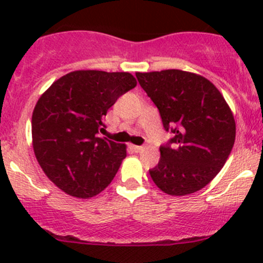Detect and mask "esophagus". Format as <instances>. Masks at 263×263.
<instances>
[{"mask_svg": "<svg viewBox=\"0 0 263 263\" xmlns=\"http://www.w3.org/2000/svg\"><path fill=\"white\" fill-rule=\"evenodd\" d=\"M132 150L135 151V153H142V151L145 150L144 146H136V145H132Z\"/></svg>", "mask_w": 263, "mask_h": 263, "instance_id": "esophagus-1", "label": "esophagus"}]
</instances>
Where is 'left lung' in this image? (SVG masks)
<instances>
[{"instance_id":"1","label":"left lung","mask_w":263,"mask_h":263,"mask_svg":"<svg viewBox=\"0 0 263 263\" xmlns=\"http://www.w3.org/2000/svg\"><path fill=\"white\" fill-rule=\"evenodd\" d=\"M158 107L164 128L174 137L160 147L150 176L159 190L187 196L209 184L221 171L235 141L232 109L203 76L182 70L136 72Z\"/></svg>"}]
</instances>
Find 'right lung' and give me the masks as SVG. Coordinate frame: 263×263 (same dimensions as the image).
<instances>
[{
	"mask_svg": "<svg viewBox=\"0 0 263 263\" xmlns=\"http://www.w3.org/2000/svg\"><path fill=\"white\" fill-rule=\"evenodd\" d=\"M136 85L129 72L78 70L41 95L31 117L34 154L61 191L90 198L113 181L127 146L98 137V132L104 129L108 109Z\"/></svg>",
	"mask_w": 263,
	"mask_h": 263,
	"instance_id": "add662e5",
	"label": "right lung"
}]
</instances>
